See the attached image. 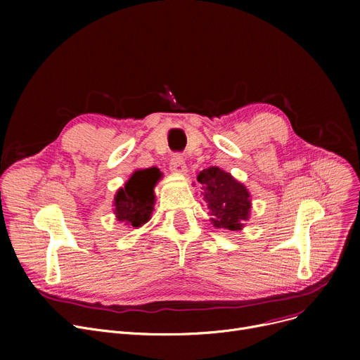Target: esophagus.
Returning <instances> with one entry per match:
<instances>
[{
    "label": "esophagus",
    "mask_w": 360,
    "mask_h": 360,
    "mask_svg": "<svg viewBox=\"0 0 360 360\" xmlns=\"http://www.w3.org/2000/svg\"><path fill=\"white\" fill-rule=\"evenodd\" d=\"M170 170H172L174 174H178V175L186 174V166H185V162H184L182 156L175 155L172 159H170Z\"/></svg>",
    "instance_id": "1"
}]
</instances>
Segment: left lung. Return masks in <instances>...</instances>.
<instances>
[{
    "mask_svg": "<svg viewBox=\"0 0 360 360\" xmlns=\"http://www.w3.org/2000/svg\"><path fill=\"white\" fill-rule=\"evenodd\" d=\"M197 181L201 184V194L210 210V221L214 228L243 229L252 207L248 188L217 166L202 169Z\"/></svg>",
    "mask_w": 360,
    "mask_h": 360,
    "instance_id": "left-lung-1",
    "label": "left lung"
}]
</instances>
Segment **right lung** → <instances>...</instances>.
Masks as SVG:
<instances>
[{
  "mask_svg": "<svg viewBox=\"0 0 360 360\" xmlns=\"http://www.w3.org/2000/svg\"><path fill=\"white\" fill-rule=\"evenodd\" d=\"M163 174L158 167L137 169L113 197V214L128 228H141L155 210V186Z\"/></svg>",
  "mask_w": 360,
  "mask_h": 360,
  "instance_id": "right-lung-1",
  "label": "right lung"
}]
</instances>
